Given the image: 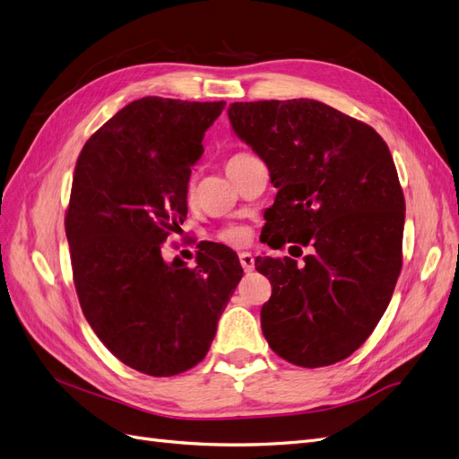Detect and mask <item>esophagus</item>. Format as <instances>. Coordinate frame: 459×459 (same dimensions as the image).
I'll list each match as a JSON object with an SVG mask.
<instances>
[{"mask_svg": "<svg viewBox=\"0 0 459 459\" xmlns=\"http://www.w3.org/2000/svg\"><path fill=\"white\" fill-rule=\"evenodd\" d=\"M239 260H241V266L247 273L255 270V256L251 253H239Z\"/></svg>", "mask_w": 459, "mask_h": 459, "instance_id": "obj_1", "label": "esophagus"}]
</instances>
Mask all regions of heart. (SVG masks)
I'll list each match as a JSON object with an SVG mask.
<instances>
[{
    "label": "heart",
    "mask_w": 459,
    "mask_h": 459,
    "mask_svg": "<svg viewBox=\"0 0 459 459\" xmlns=\"http://www.w3.org/2000/svg\"><path fill=\"white\" fill-rule=\"evenodd\" d=\"M245 157H247L245 152H238V155L230 157L228 162H226V169H228V166L238 162V160L245 159ZM191 195H193V186L189 184V187H187V197H191ZM218 239H220L221 243L231 245V247H241V245L248 243V239H251V231H248L245 226L231 224V226H226L224 230L218 231Z\"/></svg>",
    "instance_id": "obj_1"
}]
</instances>
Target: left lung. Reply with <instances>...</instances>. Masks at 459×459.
<instances>
[{
	"mask_svg": "<svg viewBox=\"0 0 459 459\" xmlns=\"http://www.w3.org/2000/svg\"><path fill=\"white\" fill-rule=\"evenodd\" d=\"M228 117L277 187L260 239L310 247L302 264L256 258L272 283L264 337L300 368L341 362L379 324L402 270L406 203L391 151L368 124L314 100L231 103Z\"/></svg>",
	"mask_w": 459,
	"mask_h": 459,
	"instance_id": "left-lung-1",
	"label": "left lung"
}]
</instances>
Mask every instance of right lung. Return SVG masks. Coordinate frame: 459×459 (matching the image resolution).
Segmentation results:
<instances>
[{
	"mask_svg": "<svg viewBox=\"0 0 459 459\" xmlns=\"http://www.w3.org/2000/svg\"><path fill=\"white\" fill-rule=\"evenodd\" d=\"M226 101L143 97L107 120L76 160L65 231L82 312L122 364L152 377L197 366L241 281L231 248L197 266L162 260L187 216L191 166Z\"/></svg>",
	"mask_w": 459,
	"mask_h": 459,
	"instance_id": "1",
	"label": "right lung"
}]
</instances>
